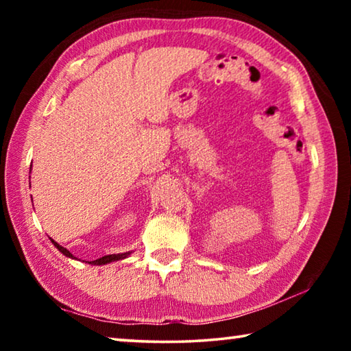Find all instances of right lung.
I'll use <instances>...</instances> for the list:
<instances>
[{
    "label": "right lung",
    "mask_w": 351,
    "mask_h": 351,
    "mask_svg": "<svg viewBox=\"0 0 351 351\" xmlns=\"http://www.w3.org/2000/svg\"><path fill=\"white\" fill-rule=\"evenodd\" d=\"M52 243H54V246L58 249V251H60L63 255H66V257H69V258H75L73 254H71L66 247H63V246H60L58 245L57 241H54V240H51ZM132 254V252H122V254H111V255H105V257H100V258H97V260H93V261H88V263H91V265H106V263H111V261H117V260H123V258H127L128 255Z\"/></svg>",
    "instance_id": "add662e5"
}]
</instances>
